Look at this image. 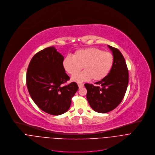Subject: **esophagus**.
Here are the masks:
<instances>
[{
	"label": "esophagus",
	"mask_w": 155,
	"mask_h": 155,
	"mask_svg": "<svg viewBox=\"0 0 155 155\" xmlns=\"http://www.w3.org/2000/svg\"><path fill=\"white\" fill-rule=\"evenodd\" d=\"M78 86H79V88H81L82 87H84V84H82V83H78Z\"/></svg>",
	"instance_id": "obj_1"
}]
</instances>
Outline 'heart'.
<instances>
[{"label": "heart", "mask_w": 155, "mask_h": 155, "mask_svg": "<svg viewBox=\"0 0 155 155\" xmlns=\"http://www.w3.org/2000/svg\"><path fill=\"white\" fill-rule=\"evenodd\" d=\"M114 64V56L109 51H103L97 48H87L77 50L73 57L67 55L64 60L63 65L65 71L74 76L83 67L85 71L73 77L76 82L92 79L98 81L106 78Z\"/></svg>", "instance_id": "1"}]
</instances>
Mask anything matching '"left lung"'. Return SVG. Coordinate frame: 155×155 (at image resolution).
Instances as JSON below:
<instances>
[{"mask_svg": "<svg viewBox=\"0 0 155 155\" xmlns=\"http://www.w3.org/2000/svg\"><path fill=\"white\" fill-rule=\"evenodd\" d=\"M114 56V64L107 76L95 83L85 84L87 99L91 107L99 113L115 109L125 97L129 81L128 70L124 57L117 48L108 45Z\"/></svg>", "mask_w": 155, "mask_h": 155, "instance_id": "1", "label": "left lung"}]
</instances>
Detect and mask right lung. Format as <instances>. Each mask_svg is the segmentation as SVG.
<instances>
[{
  "label": "right lung",
  "instance_id": "1",
  "mask_svg": "<svg viewBox=\"0 0 155 155\" xmlns=\"http://www.w3.org/2000/svg\"><path fill=\"white\" fill-rule=\"evenodd\" d=\"M64 57L54 47L37 52L31 59L27 71L26 84L29 94L43 111L53 115L66 112L79 87L71 82L63 65Z\"/></svg>",
  "mask_w": 155,
  "mask_h": 155
}]
</instances>
